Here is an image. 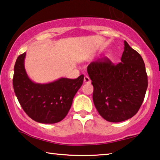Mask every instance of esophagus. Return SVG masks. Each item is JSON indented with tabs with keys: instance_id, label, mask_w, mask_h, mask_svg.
<instances>
[{
	"instance_id": "obj_1",
	"label": "esophagus",
	"mask_w": 160,
	"mask_h": 160,
	"mask_svg": "<svg viewBox=\"0 0 160 160\" xmlns=\"http://www.w3.org/2000/svg\"><path fill=\"white\" fill-rule=\"evenodd\" d=\"M90 82H91V80H90V78L88 77V76L85 75L84 77V82L85 83H90Z\"/></svg>"
}]
</instances>
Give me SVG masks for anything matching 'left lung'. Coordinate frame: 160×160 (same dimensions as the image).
<instances>
[{
  "mask_svg": "<svg viewBox=\"0 0 160 160\" xmlns=\"http://www.w3.org/2000/svg\"><path fill=\"white\" fill-rule=\"evenodd\" d=\"M121 62L114 65L108 58L88 66L93 85L92 99L100 115L109 122H121L137 113L148 86L141 55L124 41Z\"/></svg>",
  "mask_w": 160,
  "mask_h": 160,
  "instance_id": "8db88e82",
  "label": "left lung"
}]
</instances>
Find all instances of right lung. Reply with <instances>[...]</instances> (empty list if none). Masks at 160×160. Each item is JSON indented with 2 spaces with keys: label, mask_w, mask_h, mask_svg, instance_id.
<instances>
[{
  "label": "right lung",
  "mask_w": 160,
  "mask_h": 160,
  "mask_svg": "<svg viewBox=\"0 0 160 160\" xmlns=\"http://www.w3.org/2000/svg\"><path fill=\"white\" fill-rule=\"evenodd\" d=\"M25 57L26 52L19 55L14 66L13 85L19 103L37 122H59L70 111L73 98L82 85L84 75L75 80L61 78L45 84L36 83L26 72Z\"/></svg>",
  "instance_id": "add662e5"
}]
</instances>
